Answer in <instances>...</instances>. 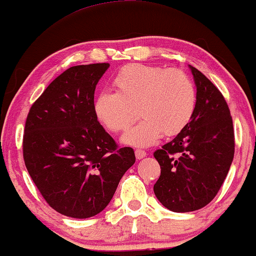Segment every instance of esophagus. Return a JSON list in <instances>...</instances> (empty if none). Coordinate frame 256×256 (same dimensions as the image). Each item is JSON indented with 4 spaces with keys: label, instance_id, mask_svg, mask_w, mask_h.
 I'll list each match as a JSON object with an SVG mask.
<instances>
[{
    "label": "esophagus",
    "instance_id": "1",
    "mask_svg": "<svg viewBox=\"0 0 256 256\" xmlns=\"http://www.w3.org/2000/svg\"><path fill=\"white\" fill-rule=\"evenodd\" d=\"M134 155H136V158H138V160H140V158L146 156V152L142 150V149H136V150H134Z\"/></svg>",
    "mask_w": 256,
    "mask_h": 256
}]
</instances>
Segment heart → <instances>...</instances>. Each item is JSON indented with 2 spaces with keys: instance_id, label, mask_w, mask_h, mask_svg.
Segmentation results:
<instances>
[{
  "instance_id": "b5f03b06",
  "label": "heart",
  "mask_w": 256,
  "mask_h": 256,
  "mask_svg": "<svg viewBox=\"0 0 256 256\" xmlns=\"http://www.w3.org/2000/svg\"><path fill=\"white\" fill-rule=\"evenodd\" d=\"M116 92L104 90L94 101L96 118L110 132L128 130L138 116L142 120L122 136L132 146L156 143L162 134L174 136L192 120L196 90L192 78L178 68L132 64L114 77Z\"/></svg>"
}]
</instances>
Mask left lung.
Listing matches in <instances>:
<instances>
[{
  "instance_id": "1",
  "label": "left lung",
  "mask_w": 256,
  "mask_h": 256,
  "mask_svg": "<svg viewBox=\"0 0 256 256\" xmlns=\"http://www.w3.org/2000/svg\"><path fill=\"white\" fill-rule=\"evenodd\" d=\"M196 85V108L189 124L154 152L161 174L154 192L167 210H198L216 198L234 154L230 110L218 88L189 66Z\"/></svg>"
}]
</instances>
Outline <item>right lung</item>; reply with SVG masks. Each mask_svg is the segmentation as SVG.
Instances as JSON below:
<instances>
[{"label":"right lung","mask_w":256,"mask_h":256,"mask_svg":"<svg viewBox=\"0 0 256 256\" xmlns=\"http://www.w3.org/2000/svg\"><path fill=\"white\" fill-rule=\"evenodd\" d=\"M108 67H70L48 85L26 118V168L46 204L71 218L102 212L136 161L134 149H119L94 112L96 85Z\"/></svg>","instance_id":"right-lung-1"}]
</instances>
